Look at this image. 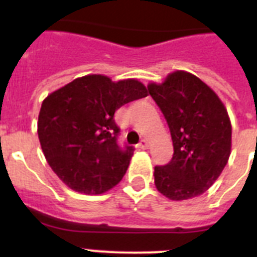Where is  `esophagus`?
<instances>
[{"mask_svg":"<svg viewBox=\"0 0 257 257\" xmlns=\"http://www.w3.org/2000/svg\"><path fill=\"white\" fill-rule=\"evenodd\" d=\"M149 147V143L147 140H141L140 143H139V148L140 149H147Z\"/></svg>","mask_w":257,"mask_h":257,"instance_id":"obj_1","label":"esophagus"}]
</instances>
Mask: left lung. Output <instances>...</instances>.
<instances>
[{
	"instance_id": "8db88e82",
	"label": "left lung",
	"mask_w": 257,
	"mask_h": 257,
	"mask_svg": "<svg viewBox=\"0 0 257 257\" xmlns=\"http://www.w3.org/2000/svg\"><path fill=\"white\" fill-rule=\"evenodd\" d=\"M148 92L164 114L173 141L168 164L155 167L157 191L171 200L201 195L215 183L231 155L232 126L213 90L193 74L177 70Z\"/></svg>"
}]
</instances>
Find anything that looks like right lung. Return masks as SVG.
I'll use <instances>...</instances> for the list:
<instances>
[{"label":"right lung","instance_id":"1","mask_svg":"<svg viewBox=\"0 0 257 257\" xmlns=\"http://www.w3.org/2000/svg\"><path fill=\"white\" fill-rule=\"evenodd\" d=\"M148 96L137 80L89 74L50 93L38 114V139L50 168L76 192L100 195L124 177L133 147L118 144L114 112Z\"/></svg>","mask_w":257,"mask_h":257}]
</instances>
